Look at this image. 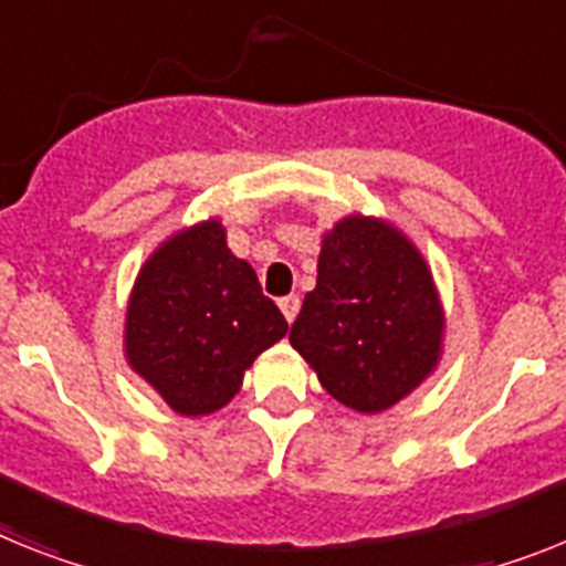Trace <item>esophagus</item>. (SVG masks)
<instances>
[{
	"label": "esophagus",
	"mask_w": 566,
	"mask_h": 566,
	"mask_svg": "<svg viewBox=\"0 0 566 566\" xmlns=\"http://www.w3.org/2000/svg\"><path fill=\"white\" fill-rule=\"evenodd\" d=\"M279 307H282L284 319L293 322L298 316V307H302V298L296 296V293H291V296H284L282 302H279Z\"/></svg>",
	"instance_id": "1"
}]
</instances>
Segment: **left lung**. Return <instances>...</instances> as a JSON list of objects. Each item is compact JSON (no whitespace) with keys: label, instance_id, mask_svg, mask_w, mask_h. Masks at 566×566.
<instances>
[{"label":"left lung","instance_id":"left-lung-1","mask_svg":"<svg viewBox=\"0 0 566 566\" xmlns=\"http://www.w3.org/2000/svg\"><path fill=\"white\" fill-rule=\"evenodd\" d=\"M443 327L420 250L388 221L348 216L322 235L316 287L293 322L291 345L334 400L377 415L431 377Z\"/></svg>","mask_w":566,"mask_h":566}]
</instances>
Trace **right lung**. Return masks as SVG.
Segmentation results:
<instances>
[{
  "mask_svg": "<svg viewBox=\"0 0 566 566\" xmlns=\"http://www.w3.org/2000/svg\"><path fill=\"white\" fill-rule=\"evenodd\" d=\"M284 334L282 311L210 218L175 232L146 259L126 307L123 348L166 406L201 417L224 408L255 356Z\"/></svg>",
  "mask_w": 566,
  "mask_h": 566,
  "instance_id": "add662e5",
  "label": "right lung"
}]
</instances>
